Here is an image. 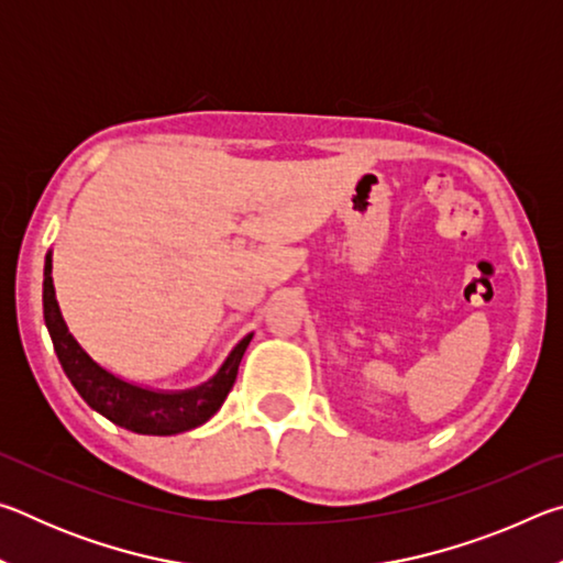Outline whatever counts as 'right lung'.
I'll list each match as a JSON object with an SVG mask.
<instances>
[{
  "mask_svg": "<svg viewBox=\"0 0 563 563\" xmlns=\"http://www.w3.org/2000/svg\"><path fill=\"white\" fill-rule=\"evenodd\" d=\"M42 300L44 322L52 335L54 352L62 362L66 377L71 379L76 393L81 395L84 402H87L93 412L103 415L109 422L136 434L168 437L188 432L194 430V427H201L203 422H208V419L221 409L228 393H231L238 375V365H241L243 352L253 340L251 332V335H245L238 342L231 350V355L225 357L221 369H218L208 383L190 389L166 393V389H148L117 377L109 373V369H103L99 362H93L89 357V352L74 340L62 318L59 302H56L52 280V251L46 253L44 261Z\"/></svg>",
  "mask_w": 563,
  "mask_h": 563,
  "instance_id": "add662e5",
  "label": "right lung"
}]
</instances>
